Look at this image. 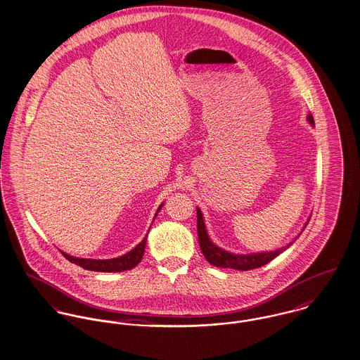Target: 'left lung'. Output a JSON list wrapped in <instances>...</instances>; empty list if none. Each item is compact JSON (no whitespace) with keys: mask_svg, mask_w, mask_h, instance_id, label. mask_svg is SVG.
<instances>
[{"mask_svg":"<svg viewBox=\"0 0 360 360\" xmlns=\"http://www.w3.org/2000/svg\"><path fill=\"white\" fill-rule=\"evenodd\" d=\"M309 124H315L312 115H308ZM307 226V225H305ZM198 235H199L200 248L205 259L218 268H232L238 271H251L255 268H261L275 259L284 250H287L294 241L288 243L285 247L279 248L276 251H264V252H254V254H232L222 248H219L217 244H214L205 229L202 214L198 208Z\"/></svg>","mask_w":360,"mask_h":360,"instance_id":"8db88e82","label":"left lung"}]
</instances>
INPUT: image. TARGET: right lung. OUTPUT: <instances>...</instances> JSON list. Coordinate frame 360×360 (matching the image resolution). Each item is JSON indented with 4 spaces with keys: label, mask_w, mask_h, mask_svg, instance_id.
Returning <instances> with one entry per match:
<instances>
[{
    "label": "right lung",
    "mask_w": 360,
    "mask_h": 360,
    "mask_svg": "<svg viewBox=\"0 0 360 360\" xmlns=\"http://www.w3.org/2000/svg\"><path fill=\"white\" fill-rule=\"evenodd\" d=\"M161 207H162V204L158 208L155 218L158 217ZM146 239H148V235L143 238V240L135 248H132L129 252L121 255L119 258H112V259L77 258V257H72V255H69V254H66L63 251H62V254L72 264H76V265H79L82 269H86V271H94V272H122V271H128V269L135 268L141 262V259L143 257V252H145Z\"/></svg>",
    "instance_id": "1"
}]
</instances>
